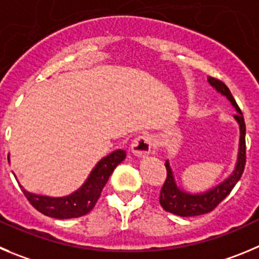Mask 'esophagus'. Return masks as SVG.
I'll return each mask as SVG.
<instances>
[{
  "instance_id": "34e87169",
  "label": "esophagus",
  "mask_w": 259,
  "mask_h": 259,
  "mask_svg": "<svg viewBox=\"0 0 259 259\" xmlns=\"http://www.w3.org/2000/svg\"><path fill=\"white\" fill-rule=\"evenodd\" d=\"M153 139L149 135H139L132 142L130 149L137 157H147L152 151Z\"/></svg>"
}]
</instances>
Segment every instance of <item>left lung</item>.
I'll return each mask as SVG.
<instances>
[{"label": "left lung", "mask_w": 259, "mask_h": 259, "mask_svg": "<svg viewBox=\"0 0 259 259\" xmlns=\"http://www.w3.org/2000/svg\"><path fill=\"white\" fill-rule=\"evenodd\" d=\"M207 80H208L209 85L212 88L216 89V92L226 97L229 102L231 103V106L236 110L234 118L238 122L239 132H240L238 157H236L235 167H234L233 172L228 178L225 179L224 181H221L220 184H217L216 187L211 188V189L206 190V192L199 193H189L187 190L181 189L178 185V183H176L175 175H174L170 162L166 161L165 166L166 170H167V178H166L165 184H163L162 189H161L159 203H161V206H162L165 211L181 217L199 216V214L208 213L212 209L216 208L217 204L221 203L225 198L230 194V192L235 187L236 183L240 180L244 167H245V122H244L243 113H241L240 108L236 105L235 100L231 96V92L229 91L228 87L225 85L222 81L211 78V76Z\"/></svg>", "instance_id": "left-lung-1"}]
</instances>
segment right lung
<instances>
[{
  "mask_svg": "<svg viewBox=\"0 0 259 259\" xmlns=\"http://www.w3.org/2000/svg\"><path fill=\"white\" fill-rule=\"evenodd\" d=\"M125 157H126V152L124 149H116L111 152L94 166L79 189L64 197L34 194L24 189L21 184H19V187L21 188L24 195L30 202L31 206L46 216L61 220L80 217L93 209L110 175L113 172L116 166L124 161Z\"/></svg>",
  "mask_w": 259,
  "mask_h": 259,
  "instance_id": "obj_1",
  "label": "right lung"
}]
</instances>
